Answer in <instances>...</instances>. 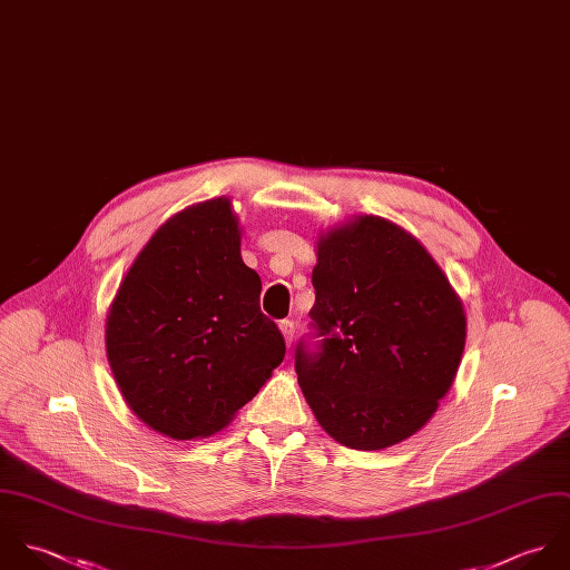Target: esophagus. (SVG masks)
Instances as JSON below:
<instances>
[{
    "label": "esophagus",
    "instance_id": "1",
    "mask_svg": "<svg viewBox=\"0 0 570 570\" xmlns=\"http://www.w3.org/2000/svg\"><path fill=\"white\" fill-rule=\"evenodd\" d=\"M279 331H282L284 340H286V345H291L293 337H295V324L291 320H284V322H279Z\"/></svg>",
    "mask_w": 570,
    "mask_h": 570
}]
</instances>
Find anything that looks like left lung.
I'll return each mask as SVG.
<instances>
[{
  "mask_svg": "<svg viewBox=\"0 0 570 570\" xmlns=\"http://www.w3.org/2000/svg\"><path fill=\"white\" fill-rule=\"evenodd\" d=\"M313 286L317 342L297 343L295 370L320 425L363 452L410 439L450 392L464 350L450 279L407 230L361 216L320 239Z\"/></svg>",
  "mask_w": 570,
  "mask_h": 570,
  "instance_id": "obj_1",
  "label": "left lung"
}]
</instances>
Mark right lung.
Returning <instances> with one entry per match:
<instances>
[{
  "instance_id": "obj_1",
  "label": "right lung",
  "mask_w": 570,
  "mask_h": 570,
  "mask_svg": "<svg viewBox=\"0 0 570 570\" xmlns=\"http://www.w3.org/2000/svg\"><path fill=\"white\" fill-rule=\"evenodd\" d=\"M259 293L227 198L194 205L151 235L106 328L116 385L145 425L178 441L212 436L259 392L286 352Z\"/></svg>"
}]
</instances>
